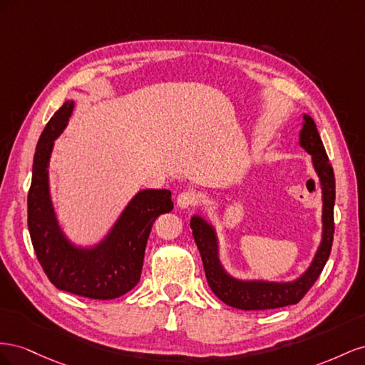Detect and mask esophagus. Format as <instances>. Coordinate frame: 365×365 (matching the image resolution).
Returning a JSON list of instances; mask_svg holds the SVG:
<instances>
[{
  "mask_svg": "<svg viewBox=\"0 0 365 365\" xmlns=\"http://www.w3.org/2000/svg\"><path fill=\"white\" fill-rule=\"evenodd\" d=\"M197 202V194L194 191H183L177 195V205L179 207H191Z\"/></svg>",
  "mask_w": 365,
  "mask_h": 365,
  "instance_id": "34e87169",
  "label": "esophagus"
}]
</instances>
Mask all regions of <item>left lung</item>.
Masks as SVG:
<instances>
[{"label":"left lung","mask_w":365,"mask_h":365,"mask_svg":"<svg viewBox=\"0 0 365 365\" xmlns=\"http://www.w3.org/2000/svg\"><path fill=\"white\" fill-rule=\"evenodd\" d=\"M304 128L301 131V147L312 154L315 170L322 185V242L317 252L314 263L307 272L294 283H245L227 277L217 257V243L212 227L200 217L191 218V229L194 242L202 255L205 275L211 290L225 304L242 310H269L299 303L309 289L324 269L333 245L335 222H333V206H335V174L329 162L324 145L321 142L317 125L310 116H304Z\"/></svg>","instance_id":"obj_1"}]
</instances>
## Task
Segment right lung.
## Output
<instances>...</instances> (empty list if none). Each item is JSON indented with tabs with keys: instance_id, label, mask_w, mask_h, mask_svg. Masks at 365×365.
I'll return each instance as SVG.
<instances>
[{
	"instance_id": "right-lung-1",
	"label": "right lung",
	"mask_w": 365,
	"mask_h": 365,
	"mask_svg": "<svg viewBox=\"0 0 365 365\" xmlns=\"http://www.w3.org/2000/svg\"><path fill=\"white\" fill-rule=\"evenodd\" d=\"M75 103L67 101L48 120L34 158L27 195V225L38 262L58 289L91 299H113L139 283L145 246L155 218L173 211L171 191H142L119 218L113 232L95 251L73 247L59 231L50 205L47 168L53 140Z\"/></svg>"
}]
</instances>
